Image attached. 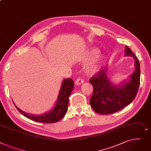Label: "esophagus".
<instances>
[{"mask_svg": "<svg viewBox=\"0 0 151 151\" xmlns=\"http://www.w3.org/2000/svg\"><path fill=\"white\" fill-rule=\"evenodd\" d=\"M84 82L83 79L81 77H78L75 82V83L76 85H81Z\"/></svg>", "mask_w": 151, "mask_h": 151, "instance_id": "esophagus-1", "label": "esophagus"}]
</instances>
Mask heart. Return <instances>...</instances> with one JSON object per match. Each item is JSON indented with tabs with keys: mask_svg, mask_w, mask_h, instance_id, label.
Returning <instances> with one entry per match:
<instances>
[{
	"mask_svg": "<svg viewBox=\"0 0 151 151\" xmlns=\"http://www.w3.org/2000/svg\"><path fill=\"white\" fill-rule=\"evenodd\" d=\"M97 53H98V50H97V49L96 48L91 49L90 51L88 52L87 58L91 59L94 58L97 54ZM101 62H102V57L101 56L96 57L94 60H93V61L91 62V63L86 66V71L90 74L94 73L99 69L101 64Z\"/></svg>",
	"mask_w": 151,
	"mask_h": 151,
	"instance_id": "1",
	"label": "heart"
}]
</instances>
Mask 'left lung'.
I'll return each instance as SVG.
<instances>
[{"label": "left lung", "mask_w": 151, "mask_h": 151, "mask_svg": "<svg viewBox=\"0 0 151 151\" xmlns=\"http://www.w3.org/2000/svg\"><path fill=\"white\" fill-rule=\"evenodd\" d=\"M126 56L135 59V72L129 81L121 85H113L107 76V69H101L90 79L93 86L90 99L91 108L97 113L109 114L116 112L129 105L137 96L140 79V67L138 58L127 46L124 48Z\"/></svg>", "instance_id": "obj_1"}]
</instances>
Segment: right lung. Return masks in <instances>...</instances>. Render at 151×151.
Returning a JSON list of instances; mask_svg holds the SVG:
<instances>
[{
    "label": "right lung",
    "mask_w": 151,
    "mask_h": 151,
    "mask_svg": "<svg viewBox=\"0 0 151 151\" xmlns=\"http://www.w3.org/2000/svg\"><path fill=\"white\" fill-rule=\"evenodd\" d=\"M74 86V83L71 78L65 79L61 84L57 101L54 108L49 112L44 114H29L24 112L19 108H17L15 105H14L16 106L17 110H18L21 113L32 121L43 123L57 122L63 118L67 112L69 97L73 90Z\"/></svg>",
    "instance_id": "add662e5"
}]
</instances>
